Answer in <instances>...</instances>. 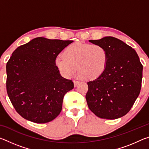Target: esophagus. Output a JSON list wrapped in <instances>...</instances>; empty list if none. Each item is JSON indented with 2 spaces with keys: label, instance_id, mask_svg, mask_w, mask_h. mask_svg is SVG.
I'll return each instance as SVG.
<instances>
[{
  "label": "esophagus",
  "instance_id": "obj_1",
  "mask_svg": "<svg viewBox=\"0 0 149 149\" xmlns=\"http://www.w3.org/2000/svg\"><path fill=\"white\" fill-rule=\"evenodd\" d=\"M74 85L75 86H77V84H79V81L78 80H74Z\"/></svg>",
  "mask_w": 149,
  "mask_h": 149
}]
</instances>
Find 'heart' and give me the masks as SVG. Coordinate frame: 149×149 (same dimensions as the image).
<instances>
[{"instance_id":"heart-1","label":"heart","mask_w":149,"mask_h":149,"mask_svg":"<svg viewBox=\"0 0 149 149\" xmlns=\"http://www.w3.org/2000/svg\"><path fill=\"white\" fill-rule=\"evenodd\" d=\"M63 57L58 56L56 65L63 75L70 77L77 71L83 79L93 80L105 71L108 62L107 50L101 45L74 42L65 47Z\"/></svg>"}]
</instances>
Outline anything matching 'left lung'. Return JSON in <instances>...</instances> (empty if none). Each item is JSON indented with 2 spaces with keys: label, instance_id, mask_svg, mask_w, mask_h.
Wrapping results in <instances>:
<instances>
[{
  "label": "left lung",
  "instance_id": "1",
  "mask_svg": "<svg viewBox=\"0 0 149 149\" xmlns=\"http://www.w3.org/2000/svg\"><path fill=\"white\" fill-rule=\"evenodd\" d=\"M107 50L108 62L99 77L87 83L89 108L103 119L114 120L130 112L140 93L143 65L135 50L113 37L89 40Z\"/></svg>",
  "mask_w": 149,
  "mask_h": 149
}]
</instances>
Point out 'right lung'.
I'll use <instances>...</instances> for the list:
<instances>
[{"mask_svg":"<svg viewBox=\"0 0 149 149\" xmlns=\"http://www.w3.org/2000/svg\"><path fill=\"white\" fill-rule=\"evenodd\" d=\"M72 42L37 37L13 52L6 64V91L22 117L44 123L59 115L64 95L74 84L60 75L56 58Z\"/></svg>","mask_w":149,"mask_h":149,"instance_id":"obj_1","label":"right lung"}]
</instances>
